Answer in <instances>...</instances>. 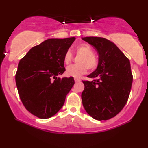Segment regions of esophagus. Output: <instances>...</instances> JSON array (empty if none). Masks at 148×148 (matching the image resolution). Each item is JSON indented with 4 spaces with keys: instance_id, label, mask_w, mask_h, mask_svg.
Segmentation results:
<instances>
[{
    "instance_id": "obj_1",
    "label": "esophagus",
    "mask_w": 148,
    "mask_h": 148,
    "mask_svg": "<svg viewBox=\"0 0 148 148\" xmlns=\"http://www.w3.org/2000/svg\"><path fill=\"white\" fill-rule=\"evenodd\" d=\"M74 80H75V82H80V79H79V78H74Z\"/></svg>"
}]
</instances>
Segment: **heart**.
<instances>
[{
	"label": "heart",
	"mask_w": 148,
	"mask_h": 148,
	"mask_svg": "<svg viewBox=\"0 0 148 148\" xmlns=\"http://www.w3.org/2000/svg\"><path fill=\"white\" fill-rule=\"evenodd\" d=\"M77 54L82 55L78 60V64H71L66 69L65 73L68 77H79L87 72L88 68L94 70L98 66V60L94 55V50L87 44H82L76 48ZM73 54L70 50L64 54L63 60L66 64L71 61Z\"/></svg>",
	"instance_id": "1"
}]
</instances>
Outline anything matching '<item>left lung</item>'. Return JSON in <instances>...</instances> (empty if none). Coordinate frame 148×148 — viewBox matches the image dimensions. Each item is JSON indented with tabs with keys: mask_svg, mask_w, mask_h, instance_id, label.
<instances>
[{
	"mask_svg": "<svg viewBox=\"0 0 148 148\" xmlns=\"http://www.w3.org/2000/svg\"><path fill=\"white\" fill-rule=\"evenodd\" d=\"M83 40L96 48L98 64L84 81L82 104L87 113L98 121L108 120L126 104L133 82L130 61L114 43L101 37H85Z\"/></svg>",
	"mask_w": 148,
	"mask_h": 148,
	"instance_id": "8db88e82",
	"label": "left lung"
}]
</instances>
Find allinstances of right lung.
I'll return each mask as SVG.
<instances>
[{
  "mask_svg": "<svg viewBox=\"0 0 148 148\" xmlns=\"http://www.w3.org/2000/svg\"><path fill=\"white\" fill-rule=\"evenodd\" d=\"M75 38L48 39L32 48L20 60L15 82L25 108L40 119H48L63 106L74 79L58 77L65 71L63 57Z\"/></svg>",
  "mask_w": 148,
  "mask_h": 148,
  "instance_id": "right-lung-1",
  "label": "right lung"
}]
</instances>
